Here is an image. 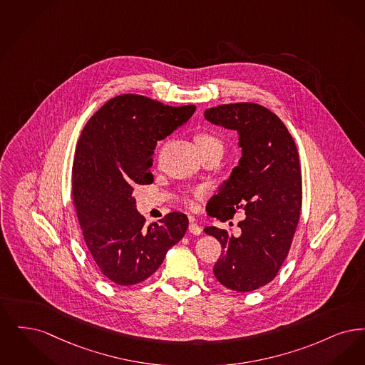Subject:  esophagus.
Wrapping results in <instances>:
<instances>
[{
  "label": "esophagus",
  "mask_w": 365,
  "mask_h": 365,
  "mask_svg": "<svg viewBox=\"0 0 365 365\" xmlns=\"http://www.w3.org/2000/svg\"><path fill=\"white\" fill-rule=\"evenodd\" d=\"M188 230H190L192 235H195V236L202 235V227H200L197 223L193 222V221H190V226H188Z\"/></svg>",
  "instance_id": "esophagus-1"
}]
</instances>
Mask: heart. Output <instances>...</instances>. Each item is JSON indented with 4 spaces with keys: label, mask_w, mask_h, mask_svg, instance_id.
<instances>
[{
    "label": "heart",
    "mask_w": 365,
    "mask_h": 365,
    "mask_svg": "<svg viewBox=\"0 0 365 365\" xmlns=\"http://www.w3.org/2000/svg\"><path fill=\"white\" fill-rule=\"evenodd\" d=\"M196 143H197L199 150H200V148H205V147H212V145L222 148V143H221V140H220L218 138L210 135V133H200V135H197V136H196Z\"/></svg>",
    "instance_id": "1"
}]
</instances>
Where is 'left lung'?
Instances as JSON below:
<instances>
[{
  "mask_svg": "<svg viewBox=\"0 0 365 365\" xmlns=\"http://www.w3.org/2000/svg\"><path fill=\"white\" fill-rule=\"evenodd\" d=\"M214 125L236 130L241 158L208 206L220 221L238 210L241 235L208 226L223 252L214 275L236 292H252L271 282L292 245L302 210V170L294 140L284 123L256 103H230L205 111Z\"/></svg>",
  "mask_w": 365,
  "mask_h": 365,
  "instance_id": "obj_1",
  "label": "left lung"
}]
</instances>
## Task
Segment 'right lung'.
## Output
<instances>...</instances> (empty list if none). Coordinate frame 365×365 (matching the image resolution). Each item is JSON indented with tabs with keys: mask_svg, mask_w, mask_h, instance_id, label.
Returning <instances> with one entry per match:
<instances>
[{
	"mask_svg": "<svg viewBox=\"0 0 365 365\" xmlns=\"http://www.w3.org/2000/svg\"><path fill=\"white\" fill-rule=\"evenodd\" d=\"M195 110V105L173 108L124 94L108 101L81 130L72 169L73 203L88 251L115 285H135L153 275L188 229L182 212L144 226L132 192L153 182L157 142Z\"/></svg>",
	"mask_w": 365,
	"mask_h": 365,
	"instance_id": "obj_1",
	"label": "right lung"
}]
</instances>
